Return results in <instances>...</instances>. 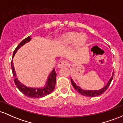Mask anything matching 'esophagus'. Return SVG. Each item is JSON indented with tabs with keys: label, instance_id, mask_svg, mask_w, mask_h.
<instances>
[{
	"label": "esophagus",
	"instance_id": "esophagus-1",
	"mask_svg": "<svg viewBox=\"0 0 123 123\" xmlns=\"http://www.w3.org/2000/svg\"><path fill=\"white\" fill-rule=\"evenodd\" d=\"M66 65H67V62H66L65 61H62L58 63L57 66L58 68H63L65 67Z\"/></svg>",
	"mask_w": 123,
	"mask_h": 123
}]
</instances>
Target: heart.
<instances>
[{
	"label": "heart",
	"instance_id": "obj_1",
	"mask_svg": "<svg viewBox=\"0 0 123 123\" xmlns=\"http://www.w3.org/2000/svg\"><path fill=\"white\" fill-rule=\"evenodd\" d=\"M88 38L85 33H80L76 31H69L60 35L57 39V45L60 47H65L74 43L75 48L81 49L87 44Z\"/></svg>",
	"mask_w": 123,
	"mask_h": 123
}]
</instances>
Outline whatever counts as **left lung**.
I'll list each match as a JSON object with an SVG mask.
<instances>
[{
    "label": "left lung",
    "instance_id": "8db88e82",
    "mask_svg": "<svg viewBox=\"0 0 123 123\" xmlns=\"http://www.w3.org/2000/svg\"><path fill=\"white\" fill-rule=\"evenodd\" d=\"M113 72L112 73V76L110 78V79L109 80L108 82L107 83L105 87H103L102 88L99 89V90H84V89L81 88V87L79 86L76 85L75 83L73 81L72 79L71 78V83L72 84V86H73L74 89L77 91L79 93H80L81 95L87 96V97H94L95 96H98L101 95V94H103L104 92H105V91L107 90V88H108L109 86L111 84V80L113 79Z\"/></svg>",
    "mask_w": 123,
    "mask_h": 123
}]
</instances>
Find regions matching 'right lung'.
Returning <instances> with one entry per match:
<instances>
[{"instance_id": "add662e5", "label": "right lung", "mask_w": 123, "mask_h": 123, "mask_svg": "<svg viewBox=\"0 0 123 123\" xmlns=\"http://www.w3.org/2000/svg\"><path fill=\"white\" fill-rule=\"evenodd\" d=\"M32 38L30 37V36H28L26 39H24L22 42H21L18 46L17 47L15 50L14 51L13 55H12V61L11 62V66H12V74L14 77V81L17 87L18 88V90L21 91L22 94H24L25 95L27 96L28 97L32 98H40L42 97H45V96L49 95L53 92V91L54 90L55 86L56 83V76H57V73L55 71V68H54L51 73L48 76L47 80L45 83L44 86L42 87H36V88H33V87H27L25 86L24 84L21 83L19 80H18V78L17 77L16 72H15L14 66L13 64V61L12 59L15 56V54H16L17 51L22 47L25 44L29 43L31 40Z\"/></svg>"}]
</instances>
